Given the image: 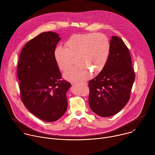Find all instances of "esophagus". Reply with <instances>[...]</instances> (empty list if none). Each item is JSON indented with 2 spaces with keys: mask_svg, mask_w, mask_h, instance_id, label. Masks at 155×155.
<instances>
[{
  "mask_svg": "<svg viewBox=\"0 0 155 155\" xmlns=\"http://www.w3.org/2000/svg\"><path fill=\"white\" fill-rule=\"evenodd\" d=\"M80 84H82L83 86H87V83L86 82H80Z\"/></svg>",
  "mask_w": 155,
  "mask_h": 155,
  "instance_id": "34e87169",
  "label": "esophagus"
}]
</instances>
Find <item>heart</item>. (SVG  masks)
<instances>
[{"label": "heart", "instance_id": "b5f03b06", "mask_svg": "<svg viewBox=\"0 0 155 155\" xmlns=\"http://www.w3.org/2000/svg\"><path fill=\"white\" fill-rule=\"evenodd\" d=\"M65 47L58 46L54 51L55 61L60 70L67 71L74 62L76 65L64 74V77L74 82L82 81L90 74L99 73L105 67L110 50V43L102 34L85 33L71 36Z\"/></svg>", "mask_w": 155, "mask_h": 155}]
</instances>
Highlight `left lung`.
<instances>
[{
	"label": "left lung",
	"mask_w": 155,
	"mask_h": 155,
	"mask_svg": "<svg viewBox=\"0 0 155 155\" xmlns=\"http://www.w3.org/2000/svg\"><path fill=\"white\" fill-rule=\"evenodd\" d=\"M110 43L105 67L88 83L90 108L102 117L117 114L127 104L135 80L130 53L123 40L113 36Z\"/></svg>",
	"instance_id": "obj_1"
}]
</instances>
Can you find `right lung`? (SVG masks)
I'll use <instances>...</instances> for the list:
<instances>
[{
  "label": "right lung",
  "instance_id": "obj_1",
  "mask_svg": "<svg viewBox=\"0 0 155 155\" xmlns=\"http://www.w3.org/2000/svg\"><path fill=\"white\" fill-rule=\"evenodd\" d=\"M61 38L42 32L28 41L18 63L21 99L32 114L46 122L59 120L66 112V93L71 86L62 79L54 51Z\"/></svg>",
  "mask_w": 155,
  "mask_h": 155
}]
</instances>
